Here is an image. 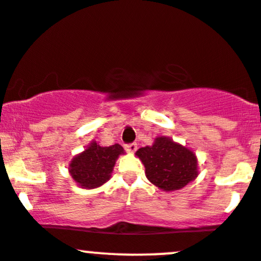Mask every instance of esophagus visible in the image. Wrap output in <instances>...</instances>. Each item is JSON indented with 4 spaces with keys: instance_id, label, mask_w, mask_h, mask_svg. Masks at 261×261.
<instances>
[{
    "instance_id": "34e87169",
    "label": "esophagus",
    "mask_w": 261,
    "mask_h": 261,
    "mask_svg": "<svg viewBox=\"0 0 261 261\" xmlns=\"http://www.w3.org/2000/svg\"><path fill=\"white\" fill-rule=\"evenodd\" d=\"M125 150L127 151V152L134 153V152H135V151L137 150V145L135 144V142H133V144H127V145H125Z\"/></svg>"
}]
</instances>
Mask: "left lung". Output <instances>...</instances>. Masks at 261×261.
<instances>
[{
    "label": "left lung",
    "instance_id": "8db88e82",
    "mask_svg": "<svg viewBox=\"0 0 261 261\" xmlns=\"http://www.w3.org/2000/svg\"><path fill=\"white\" fill-rule=\"evenodd\" d=\"M136 154L144 163L148 181L162 191L181 190L198 176L193 151L170 137H156L152 145L139 148Z\"/></svg>",
    "mask_w": 261,
    "mask_h": 261
}]
</instances>
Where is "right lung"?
Wrapping results in <instances>:
<instances>
[{
    "label": "right lung",
    "mask_w": 261,
    "mask_h": 261,
    "mask_svg": "<svg viewBox=\"0 0 261 261\" xmlns=\"http://www.w3.org/2000/svg\"><path fill=\"white\" fill-rule=\"evenodd\" d=\"M124 153L119 144L102 147L96 141L76 154L69 163V173L80 188H98L110 179L117 157Z\"/></svg>",
    "instance_id": "obj_1"
}]
</instances>
